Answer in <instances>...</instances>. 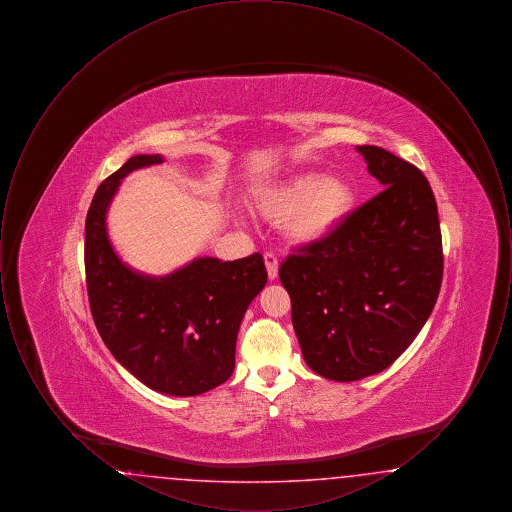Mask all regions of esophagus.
Here are the masks:
<instances>
[{
  "label": "esophagus",
  "mask_w": 512,
  "mask_h": 512,
  "mask_svg": "<svg viewBox=\"0 0 512 512\" xmlns=\"http://www.w3.org/2000/svg\"><path fill=\"white\" fill-rule=\"evenodd\" d=\"M265 265H267L268 278L274 280L278 276V257L272 251L265 253Z\"/></svg>",
  "instance_id": "esophagus-1"
}]
</instances>
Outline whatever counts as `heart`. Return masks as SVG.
<instances>
[{
  "mask_svg": "<svg viewBox=\"0 0 512 512\" xmlns=\"http://www.w3.org/2000/svg\"><path fill=\"white\" fill-rule=\"evenodd\" d=\"M355 195L338 178L297 174L255 195L253 207L268 220H286V230L297 242L326 238L353 207Z\"/></svg>",
  "mask_w": 512,
  "mask_h": 512,
  "instance_id": "1",
  "label": "heart"
}]
</instances>
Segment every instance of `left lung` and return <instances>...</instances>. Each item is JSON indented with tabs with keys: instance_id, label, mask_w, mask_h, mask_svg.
Listing matches in <instances>:
<instances>
[{
	"instance_id": "obj_1",
	"label": "left lung",
	"mask_w": 512,
	"mask_h": 512,
	"mask_svg": "<svg viewBox=\"0 0 512 512\" xmlns=\"http://www.w3.org/2000/svg\"><path fill=\"white\" fill-rule=\"evenodd\" d=\"M380 194L280 265L305 363L336 382L378 374L413 343L438 301L443 247L434 192L413 163L357 147Z\"/></svg>"
}]
</instances>
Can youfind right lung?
Wrapping results in <instances>:
<instances>
[{"label":"right lung","instance_id":"1","mask_svg":"<svg viewBox=\"0 0 512 512\" xmlns=\"http://www.w3.org/2000/svg\"><path fill=\"white\" fill-rule=\"evenodd\" d=\"M134 155L99 184L86 215L84 267L90 311L113 357L151 390L199 395L224 384L253 297L267 284L261 253L236 261L197 259L165 278L124 267L107 240L105 211L122 178L157 165Z\"/></svg>","mask_w":512,"mask_h":512}]
</instances>
